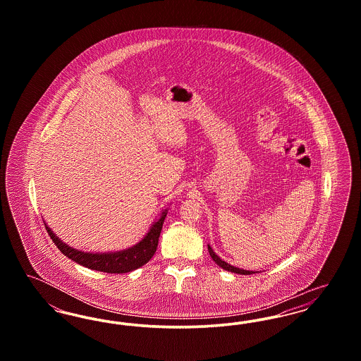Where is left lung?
Masks as SVG:
<instances>
[{"mask_svg":"<svg viewBox=\"0 0 361 361\" xmlns=\"http://www.w3.org/2000/svg\"><path fill=\"white\" fill-rule=\"evenodd\" d=\"M207 246H208V253H209L211 258L215 261V264H218L221 268H224V271H228V272H233V274H238V275H252V274H257L256 271H245V269H242V268H237V267L230 265L228 262H226L222 258L219 257V256L212 250V247H211L209 245H207Z\"/></svg>","mask_w":361,"mask_h":361,"instance_id":"1","label":"left lung"}]
</instances>
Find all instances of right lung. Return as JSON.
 I'll list each match as a JSON object with an SVG mask.
<instances>
[{
	"mask_svg": "<svg viewBox=\"0 0 361 361\" xmlns=\"http://www.w3.org/2000/svg\"><path fill=\"white\" fill-rule=\"evenodd\" d=\"M168 208L162 209L159 214V218L155 219L150 226L146 235L135 243L131 247H127L124 250L118 252H105V253H93V252H82L78 249H74L68 243L62 242L59 237L55 235V233L49 227V224L44 222L46 230L49 235L51 237L54 243L58 246V249L70 259L75 261L77 264L93 269L100 271L105 274H127L131 271H135L137 268L143 267L146 262L150 261V258L154 256L158 238L162 230V224L166 218Z\"/></svg>",
	"mask_w": 361,
	"mask_h": 361,
	"instance_id": "obj_1",
	"label": "right lung"
}]
</instances>
